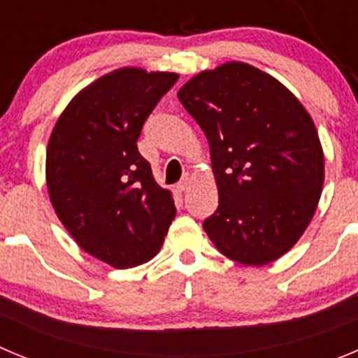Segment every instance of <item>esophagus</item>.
I'll list each match as a JSON object with an SVG mask.
<instances>
[{"label": "esophagus", "mask_w": 358, "mask_h": 358, "mask_svg": "<svg viewBox=\"0 0 358 358\" xmlns=\"http://www.w3.org/2000/svg\"><path fill=\"white\" fill-rule=\"evenodd\" d=\"M189 182H191V176H189L185 173V175L182 176V180H180V182L176 183V191H178V192H185V189H187V187H189Z\"/></svg>", "instance_id": "34e87169"}]
</instances>
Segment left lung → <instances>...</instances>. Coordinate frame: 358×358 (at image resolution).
<instances>
[{
  "label": "left lung",
  "instance_id": "left-lung-1",
  "mask_svg": "<svg viewBox=\"0 0 358 358\" xmlns=\"http://www.w3.org/2000/svg\"><path fill=\"white\" fill-rule=\"evenodd\" d=\"M178 99L210 146L217 210L203 228L221 253L264 266L310 223L324 180L320 135L278 80L243 62L203 71Z\"/></svg>",
  "mask_w": 358,
  "mask_h": 358
}]
</instances>
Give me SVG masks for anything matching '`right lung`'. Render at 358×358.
<instances>
[{
    "mask_svg": "<svg viewBox=\"0 0 358 358\" xmlns=\"http://www.w3.org/2000/svg\"><path fill=\"white\" fill-rule=\"evenodd\" d=\"M175 73L124 67L101 76L67 105L50 137L46 180L53 208L89 255L117 269L159 253L176 215L137 139L176 83Z\"/></svg>",
    "mask_w": 358,
    "mask_h": 358,
    "instance_id": "right-lung-1",
    "label": "right lung"
}]
</instances>
